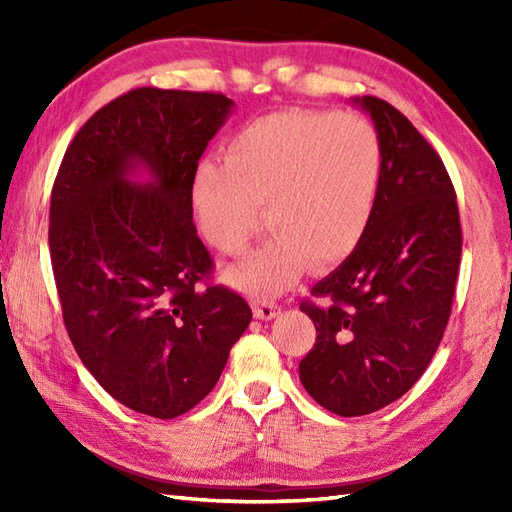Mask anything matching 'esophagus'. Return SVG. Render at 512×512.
<instances>
[{"label": "esophagus", "instance_id": "1", "mask_svg": "<svg viewBox=\"0 0 512 512\" xmlns=\"http://www.w3.org/2000/svg\"><path fill=\"white\" fill-rule=\"evenodd\" d=\"M253 312H255L257 319L270 321V319H275L277 314H279V306H277V303H270V301H255Z\"/></svg>", "mask_w": 512, "mask_h": 512}]
</instances>
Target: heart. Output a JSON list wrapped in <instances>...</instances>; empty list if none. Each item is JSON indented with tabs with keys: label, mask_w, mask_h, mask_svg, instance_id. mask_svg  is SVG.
I'll return each mask as SVG.
<instances>
[{
	"label": "heart",
	"mask_w": 512,
	"mask_h": 512,
	"mask_svg": "<svg viewBox=\"0 0 512 512\" xmlns=\"http://www.w3.org/2000/svg\"><path fill=\"white\" fill-rule=\"evenodd\" d=\"M385 149L374 123L354 114L281 112L235 132L224 162L200 160L189 198L202 237L239 255L264 206L273 237L226 268L231 286L255 297L290 288L306 266L341 262L374 220Z\"/></svg>",
	"instance_id": "1"
}]
</instances>
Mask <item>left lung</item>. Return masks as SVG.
I'll return each instance as SVG.
<instances>
[{"label":"left lung","instance_id":"obj_1","mask_svg":"<svg viewBox=\"0 0 512 512\" xmlns=\"http://www.w3.org/2000/svg\"><path fill=\"white\" fill-rule=\"evenodd\" d=\"M383 138L385 171L374 220L345 262L303 301L317 343L301 383L336 416H365L416 385L447 328L460 273L462 228L440 156L376 96L354 99Z\"/></svg>","mask_w":512,"mask_h":512}]
</instances>
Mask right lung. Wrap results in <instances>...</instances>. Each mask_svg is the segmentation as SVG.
Returning <instances> with one entry per match:
<instances>
[{
    "label": "right lung",
    "instance_id": "1",
    "mask_svg": "<svg viewBox=\"0 0 512 512\" xmlns=\"http://www.w3.org/2000/svg\"><path fill=\"white\" fill-rule=\"evenodd\" d=\"M235 103L138 88L101 107L61 160L50 259L76 354L125 407L193 409L220 380L253 312L213 270L193 224L191 173ZM143 168L149 183L134 181Z\"/></svg>",
    "mask_w": 512,
    "mask_h": 512
}]
</instances>
